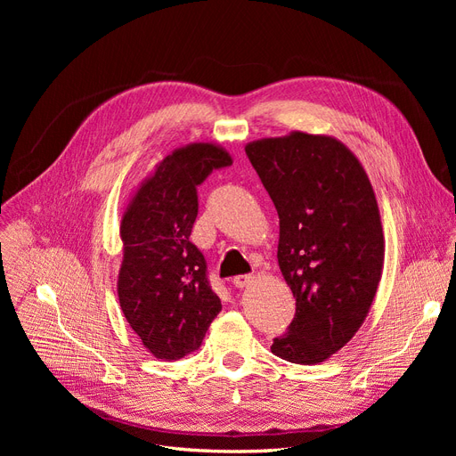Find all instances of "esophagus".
<instances>
[{
    "label": "esophagus",
    "mask_w": 456,
    "mask_h": 456,
    "mask_svg": "<svg viewBox=\"0 0 456 456\" xmlns=\"http://www.w3.org/2000/svg\"><path fill=\"white\" fill-rule=\"evenodd\" d=\"M253 281H255V275H251V273H245V275H236V278H233V285H236L238 289L249 287Z\"/></svg>",
    "instance_id": "34e87169"
}]
</instances>
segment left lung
<instances>
[{"label":"left lung","mask_w":456,"mask_h":456,"mask_svg":"<svg viewBox=\"0 0 456 456\" xmlns=\"http://www.w3.org/2000/svg\"><path fill=\"white\" fill-rule=\"evenodd\" d=\"M245 154L278 211V262L297 298L272 354L322 363L360 330L382 278L375 190L354 151L329 134L291 131L253 141Z\"/></svg>","instance_id":"left-lung-1"}]
</instances>
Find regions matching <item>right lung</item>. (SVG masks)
<instances>
[{"instance_id":"1","label":"right lung","mask_w":456,"mask_h":456,"mask_svg":"<svg viewBox=\"0 0 456 456\" xmlns=\"http://www.w3.org/2000/svg\"><path fill=\"white\" fill-rule=\"evenodd\" d=\"M228 165L232 156L215 142L176 148L144 178L123 211L119 306L158 360L175 362L196 352L223 310L190 233L198 216V184Z\"/></svg>"}]
</instances>
